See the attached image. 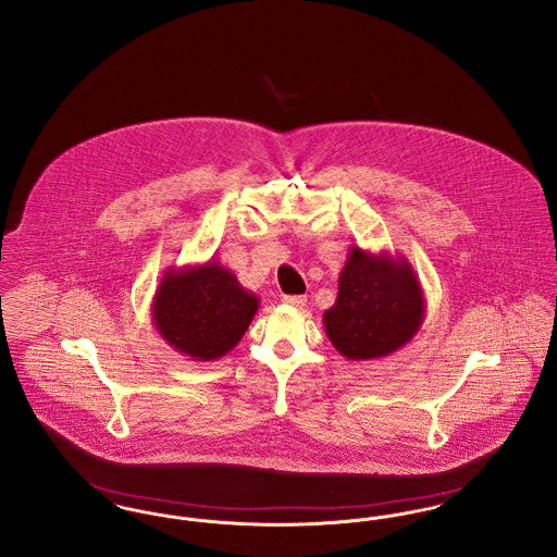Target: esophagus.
I'll use <instances>...</instances> for the list:
<instances>
[{
  "label": "esophagus",
  "mask_w": 557,
  "mask_h": 557,
  "mask_svg": "<svg viewBox=\"0 0 557 557\" xmlns=\"http://www.w3.org/2000/svg\"><path fill=\"white\" fill-rule=\"evenodd\" d=\"M282 300H284V302H286V305H290V307H298V309H300V307H305V302H307V296L286 295V296H284V298H282Z\"/></svg>",
  "instance_id": "esophagus-1"
}]
</instances>
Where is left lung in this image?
Here are the masks:
<instances>
[{
  "instance_id": "left-lung-1",
  "label": "left lung",
  "mask_w": 557,
  "mask_h": 557,
  "mask_svg": "<svg viewBox=\"0 0 557 557\" xmlns=\"http://www.w3.org/2000/svg\"><path fill=\"white\" fill-rule=\"evenodd\" d=\"M423 322L425 295L408 259L351 246L336 300L324 311L334 349L349 361L387 358L408 345Z\"/></svg>"
}]
</instances>
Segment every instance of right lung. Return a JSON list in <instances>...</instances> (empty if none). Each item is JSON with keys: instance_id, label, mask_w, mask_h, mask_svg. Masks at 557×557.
Returning a JSON list of instances; mask_svg holds the SVG:
<instances>
[{"instance_id": "add662e5", "label": "right lung", "mask_w": 557, "mask_h": 557, "mask_svg": "<svg viewBox=\"0 0 557 557\" xmlns=\"http://www.w3.org/2000/svg\"><path fill=\"white\" fill-rule=\"evenodd\" d=\"M259 311V298L235 273L210 259L168 267L151 302L153 326L165 343L194 361L227 356Z\"/></svg>"}]
</instances>
